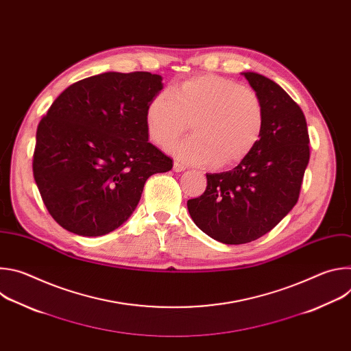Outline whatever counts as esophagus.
Returning a JSON list of instances; mask_svg holds the SVG:
<instances>
[{"instance_id": "34e87169", "label": "esophagus", "mask_w": 351, "mask_h": 351, "mask_svg": "<svg viewBox=\"0 0 351 351\" xmlns=\"http://www.w3.org/2000/svg\"><path fill=\"white\" fill-rule=\"evenodd\" d=\"M173 171L175 172H183V171H186V167L176 161V162H173Z\"/></svg>"}]
</instances>
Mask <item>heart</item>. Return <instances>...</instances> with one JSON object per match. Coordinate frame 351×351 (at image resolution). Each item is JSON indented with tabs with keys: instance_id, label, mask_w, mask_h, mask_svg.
Segmentation results:
<instances>
[{
	"instance_id": "heart-1",
	"label": "heart",
	"mask_w": 351,
	"mask_h": 351,
	"mask_svg": "<svg viewBox=\"0 0 351 351\" xmlns=\"http://www.w3.org/2000/svg\"><path fill=\"white\" fill-rule=\"evenodd\" d=\"M187 122L193 134L172 144L169 152L184 164L232 168L260 141L264 107L252 87L199 75L157 94L145 111L147 132L161 147L172 143Z\"/></svg>"
}]
</instances>
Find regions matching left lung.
Returning <instances> with one entry per match:
<instances>
[{"label":"left lung","mask_w":351,"mask_h":351,"mask_svg":"<svg viewBox=\"0 0 351 351\" xmlns=\"http://www.w3.org/2000/svg\"><path fill=\"white\" fill-rule=\"evenodd\" d=\"M241 75L261 98V138L232 171L207 173L206 191L187 202L194 223L225 244L250 243L274 229L295 206L310 161L302 108L274 80Z\"/></svg>","instance_id":"8db88e82"}]
</instances>
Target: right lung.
<instances>
[{
    "label": "right lung",
    "instance_id": "1",
    "mask_svg": "<svg viewBox=\"0 0 351 351\" xmlns=\"http://www.w3.org/2000/svg\"><path fill=\"white\" fill-rule=\"evenodd\" d=\"M161 90L160 75L101 73L71 84L40 121L33 176L64 229L88 237L115 230L133 214L145 180L172 169L145 126Z\"/></svg>",
    "mask_w": 351,
    "mask_h": 351
}]
</instances>
